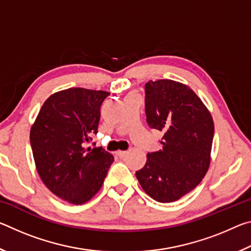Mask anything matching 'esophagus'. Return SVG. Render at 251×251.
<instances>
[{"mask_svg": "<svg viewBox=\"0 0 251 251\" xmlns=\"http://www.w3.org/2000/svg\"><path fill=\"white\" fill-rule=\"evenodd\" d=\"M126 154H127V151H116V155L118 157H121V158H123V157H125Z\"/></svg>", "mask_w": 251, "mask_h": 251, "instance_id": "esophagus-1", "label": "esophagus"}]
</instances>
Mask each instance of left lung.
Returning <instances> with one entry per match:
<instances>
[{"mask_svg":"<svg viewBox=\"0 0 251 251\" xmlns=\"http://www.w3.org/2000/svg\"><path fill=\"white\" fill-rule=\"evenodd\" d=\"M148 126L163 131L158 151L136 177L142 188L159 202H171L192 192L209 168L214 122L201 99L186 85L171 79L145 84Z\"/></svg>","mask_w":251,"mask_h":251,"instance_id":"8db88e82","label":"left lung"}]
</instances>
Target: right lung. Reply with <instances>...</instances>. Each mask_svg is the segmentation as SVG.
<instances>
[{
	"mask_svg": "<svg viewBox=\"0 0 251 251\" xmlns=\"http://www.w3.org/2000/svg\"><path fill=\"white\" fill-rule=\"evenodd\" d=\"M109 93L69 88L44 101L29 142L37 173L63 201L80 205L100 189L114 157L103 147L85 148L97 134L100 108Z\"/></svg>",
	"mask_w": 251,
	"mask_h": 251,
	"instance_id": "obj_1",
	"label": "right lung"
}]
</instances>
